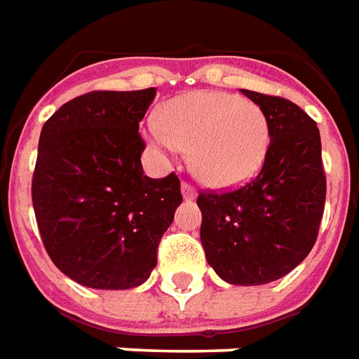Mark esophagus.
<instances>
[{
    "label": "esophagus",
    "mask_w": 359,
    "mask_h": 359,
    "mask_svg": "<svg viewBox=\"0 0 359 359\" xmlns=\"http://www.w3.org/2000/svg\"><path fill=\"white\" fill-rule=\"evenodd\" d=\"M182 194H184L185 199H194L197 191H195V187L191 184H187V182H182Z\"/></svg>",
    "instance_id": "obj_1"
}]
</instances>
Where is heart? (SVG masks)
<instances>
[{"label": "heart", "instance_id": "obj_1", "mask_svg": "<svg viewBox=\"0 0 359 359\" xmlns=\"http://www.w3.org/2000/svg\"><path fill=\"white\" fill-rule=\"evenodd\" d=\"M148 140L164 152L189 150L201 184L229 189L246 184L264 165L269 123L254 101L222 91H194L168 101Z\"/></svg>", "mask_w": 359, "mask_h": 359}]
</instances>
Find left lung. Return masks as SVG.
<instances>
[{
	"mask_svg": "<svg viewBox=\"0 0 359 359\" xmlns=\"http://www.w3.org/2000/svg\"><path fill=\"white\" fill-rule=\"evenodd\" d=\"M266 113L268 156L259 174L231 191H201V244L217 276L232 285L283 278L315 246L326 199L320 133L293 101L242 90Z\"/></svg>",
	"mask_w": 359,
	"mask_h": 359,
	"instance_id": "1",
	"label": "left lung"
}]
</instances>
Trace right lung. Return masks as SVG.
I'll return each instance as SVG.
<instances>
[{
  "instance_id": "add662e5",
  "label": "right lung",
  "mask_w": 359,
  "mask_h": 359,
  "mask_svg": "<svg viewBox=\"0 0 359 359\" xmlns=\"http://www.w3.org/2000/svg\"><path fill=\"white\" fill-rule=\"evenodd\" d=\"M156 88L90 91L64 103L41 130L33 174L39 232L54 266L93 289L144 283L182 203L180 177L142 172L138 123Z\"/></svg>"
}]
</instances>
